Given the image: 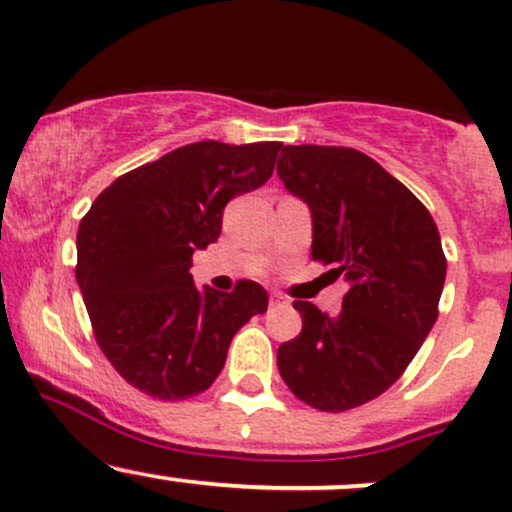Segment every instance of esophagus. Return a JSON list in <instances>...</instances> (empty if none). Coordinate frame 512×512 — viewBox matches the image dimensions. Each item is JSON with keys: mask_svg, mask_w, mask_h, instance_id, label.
<instances>
[{"mask_svg": "<svg viewBox=\"0 0 512 512\" xmlns=\"http://www.w3.org/2000/svg\"><path fill=\"white\" fill-rule=\"evenodd\" d=\"M286 303H289V301H286V299H284V296H279V294H274V296H272V299H269V306H272V308L286 306Z\"/></svg>", "mask_w": 512, "mask_h": 512, "instance_id": "esophagus-1", "label": "esophagus"}]
</instances>
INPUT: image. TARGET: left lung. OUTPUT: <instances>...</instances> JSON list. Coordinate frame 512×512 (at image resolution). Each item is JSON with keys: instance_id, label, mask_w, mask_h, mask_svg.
Segmentation results:
<instances>
[{"instance_id": "obj_1", "label": "left lung", "mask_w": 512, "mask_h": 512, "mask_svg": "<svg viewBox=\"0 0 512 512\" xmlns=\"http://www.w3.org/2000/svg\"><path fill=\"white\" fill-rule=\"evenodd\" d=\"M277 174L306 201L313 260L350 284L330 318L294 301L303 328L277 350L291 393L325 413L381 396L437 320L447 260L430 211L379 162L352 148L286 145Z\"/></svg>"}]
</instances>
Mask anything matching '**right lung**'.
<instances>
[{"instance_id": "1", "label": "right lung", "mask_w": 512, "mask_h": 512, "mask_svg": "<svg viewBox=\"0 0 512 512\" xmlns=\"http://www.w3.org/2000/svg\"><path fill=\"white\" fill-rule=\"evenodd\" d=\"M282 143L184 145L121 174L77 230V269L94 338L138 391L182 401L221 374L233 335L267 311V291L194 286L192 255L221 235L233 196L262 187Z\"/></svg>"}]
</instances>
